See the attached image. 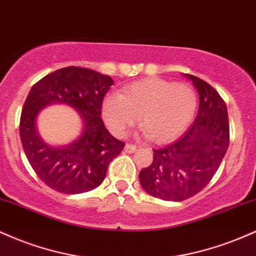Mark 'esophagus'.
<instances>
[{
	"label": "esophagus",
	"instance_id": "esophagus-1",
	"mask_svg": "<svg viewBox=\"0 0 256 256\" xmlns=\"http://www.w3.org/2000/svg\"><path fill=\"white\" fill-rule=\"evenodd\" d=\"M136 150V145H133V144H126L124 151L127 152V154H132V152H134Z\"/></svg>",
	"mask_w": 256,
	"mask_h": 256
}]
</instances>
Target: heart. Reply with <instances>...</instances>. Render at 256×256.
<instances>
[{
  "instance_id": "heart-1",
  "label": "heart",
  "mask_w": 256,
  "mask_h": 256,
  "mask_svg": "<svg viewBox=\"0 0 256 256\" xmlns=\"http://www.w3.org/2000/svg\"><path fill=\"white\" fill-rule=\"evenodd\" d=\"M196 108L197 93L188 83L145 78L127 86L120 96H106L102 116L114 136H127L139 120L144 132L162 142L180 136L191 123Z\"/></svg>"
}]
</instances>
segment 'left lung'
<instances>
[{
  "label": "left lung",
  "mask_w": 256,
  "mask_h": 256,
  "mask_svg": "<svg viewBox=\"0 0 256 256\" xmlns=\"http://www.w3.org/2000/svg\"><path fill=\"white\" fill-rule=\"evenodd\" d=\"M200 94L194 124L175 142L154 148V160L139 173L142 188L163 200H188L210 182L228 148V108L216 90L194 74Z\"/></svg>",
  "instance_id": "obj_1"
}]
</instances>
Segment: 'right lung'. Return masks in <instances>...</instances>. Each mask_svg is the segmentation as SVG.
Segmentation results:
<instances>
[{
	"label": "right lung",
	"mask_w": 256,
	"mask_h": 256,
	"mask_svg": "<svg viewBox=\"0 0 256 256\" xmlns=\"http://www.w3.org/2000/svg\"><path fill=\"white\" fill-rule=\"evenodd\" d=\"M112 84L108 74L68 66L44 76L28 92L20 116V139L37 176L53 190L74 194L98 188L111 160L124 148L100 117L102 100ZM53 102L72 106L84 120L82 136L65 148L48 146L36 133V114Z\"/></svg>",
	"instance_id": "right-lung-1"
}]
</instances>
